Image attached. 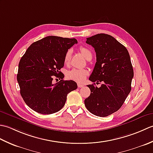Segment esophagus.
<instances>
[{"instance_id":"1","label":"esophagus","mask_w":153,"mask_h":153,"mask_svg":"<svg viewBox=\"0 0 153 153\" xmlns=\"http://www.w3.org/2000/svg\"><path fill=\"white\" fill-rule=\"evenodd\" d=\"M77 87H79V88H81V87H83V85H82V84H81V83H77Z\"/></svg>"}]
</instances>
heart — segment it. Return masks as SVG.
<instances>
[{
	"mask_svg": "<svg viewBox=\"0 0 153 153\" xmlns=\"http://www.w3.org/2000/svg\"><path fill=\"white\" fill-rule=\"evenodd\" d=\"M79 51L81 53L83 54V56L85 57L87 60H90L92 58V53L88 48L85 47H80ZM71 53L72 51L71 50L69 49L66 51L65 53L64 56V62L65 64H68L70 63V61L71 56ZM88 75V71L84 69H76V68H74V69L68 71L66 74L67 77L68 79L76 81L77 82H82L83 81L85 80V77Z\"/></svg>",
	"mask_w": 153,
	"mask_h": 153,
	"instance_id": "heart-1",
	"label": "heart"
}]
</instances>
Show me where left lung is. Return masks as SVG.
I'll return each mask as SVG.
<instances>
[{"mask_svg":"<svg viewBox=\"0 0 153 153\" xmlns=\"http://www.w3.org/2000/svg\"><path fill=\"white\" fill-rule=\"evenodd\" d=\"M86 43L95 48L97 62L89 77L91 90L85 99L87 109L93 114L106 117L118 110L131 91L134 70L127 48L108 34L100 33L87 38Z\"/></svg>","mask_w":153,"mask_h":153,"instance_id":"left-lung-1","label":"left lung"}]
</instances>
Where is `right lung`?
Listing matches in <instances>:
<instances>
[{"label": "right lung", "instance_id": "obj_1", "mask_svg": "<svg viewBox=\"0 0 153 153\" xmlns=\"http://www.w3.org/2000/svg\"><path fill=\"white\" fill-rule=\"evenodd\" d=\"M76 39L48 36L32 43L19 62L17 80L25 104L34 111L51 114L63 108L70 92L77 88L72 80L64 81L59 70L66 51ZM59 82L52 83L53 76Z\"/></svg>", "mask_w": 153, "mask_h": 153}]
</instances>
